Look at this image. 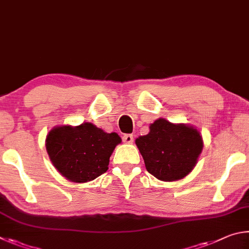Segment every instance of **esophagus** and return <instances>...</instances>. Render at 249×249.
<instances>
[{
    "mask_svg": "<svg viewBox=\"0 0 249 249\" xmlns=\"http://www.w3.org/2000/svg\"><path fill=\"white\" fill-rule=\"evenodd\" d=\"M122 141L124 143H128V144H131V143H133V136L132 134H124L122 137Z\"/></svg>",
    "mask_w": 249,
    "mask_h": 249,
    "instance_id": "1",
    "label": "esophagus"
}]
</instances>
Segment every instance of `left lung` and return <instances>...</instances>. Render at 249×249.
<instances>
[{
	"mask_svg": "<svg viewBox=\"0 0 249 249\" xmlns=\"http://www.w3.org/2000/svg\"><path fill=\"white\" fill-rule=\"evenodd\" d=\"M136 144L146 171L163 181L182 179L195 168L203 149L200 131L186 124H172L159 118L150 132L139 137Z\"/></svg>",
	"mask_w": 249,
	"mask_h": 249,
	"instance_id": "left-lung-1",
	"label": "left lung"
}]
</instances>
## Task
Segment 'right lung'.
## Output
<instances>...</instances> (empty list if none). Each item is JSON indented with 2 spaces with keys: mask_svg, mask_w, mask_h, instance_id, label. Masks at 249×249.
<instances>
[{
  "mask_svg": "<svg viewBox=\"0 0 249 249\" xmlns=\"http://www.w3.org/2000/svg\"><path fill=\"white\" fill-rule=\"evenodd\" d=\"M121 143L116 132L107 133L91 122L59 125L46 138L51 163L61 175L73 182H87L106 173L109 159Z\"/></svg>",
  "mask_w": 249,
  "mask_h": 249,
  "instance_id": "obj_1",
  "label": "right lung"
}]
</instances>
